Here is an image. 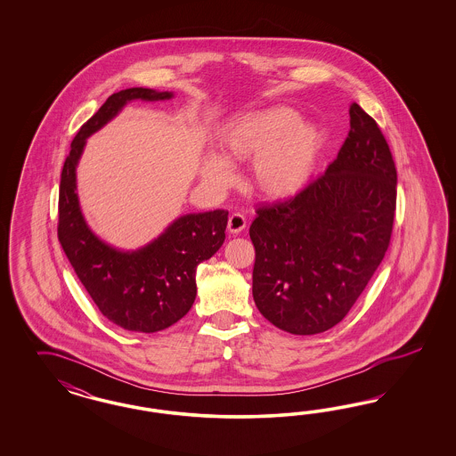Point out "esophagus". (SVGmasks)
<instances>
[{"instance_id":"obj_1","label":"esophagus","mask_w":456,"mask_h":456,"mask_svg":"<svg viewBox=\"0 0 456 456\" xmlns=\"http://www.w3.org/2000/svg\"><path fill=\"white\" fill-rule=\"evenodd\" d=\"M246 225H248V221H246L244 214H240V212H234V214L229 217V222H227V229H229L231 234L242 232V231L246 229Z\"/></svg>"}]
</instances>
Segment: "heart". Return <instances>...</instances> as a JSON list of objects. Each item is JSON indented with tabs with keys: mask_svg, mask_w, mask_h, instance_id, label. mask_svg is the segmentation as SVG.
<instances>
[{
	"mask_svg": "<svg viewBox=\"0 0 456 456\" xmlns=\"http://www.w3.org/2000/svg\"><path fill=\"white\" fill-rule=\"evenodd\" d=\"M222 152L235 162L254 160L252 182L259 192L282 199L299 192L309 182L321 151V130L299 120L288 107L250 111L222 132ZM206 179L225 185L232 167L219 155H210L204 167Z\"/></svg>",
	"mask_w": 456,
	"mask_h": 456,
	"instance_id": "1",
	"label": "heart"
}]
</instances>
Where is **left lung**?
<instances>
[{"instance_id": "obj_1", "label": "left lung", "mask_w": 456, "mask_h": 456, "mask_svg": "<svg viewBox=\"0 0 456 456\" xmlns=\"http://www.w3.org/2000/svg\"><path fill=\"white\" fill-rule=\"evenodd\" d=\"M336 160L284 202L257 208L252 296L290 334L345 319L387 254L396 210V167L381 128L356 102Z\"/></svg>"}]
</instances>
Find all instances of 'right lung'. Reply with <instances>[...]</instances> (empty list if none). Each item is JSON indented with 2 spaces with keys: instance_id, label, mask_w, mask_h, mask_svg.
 I'll return each instance as SVG.
<instances>
[{
  "instance_id": "1",
  "label": "right lung",
  "mask_w": 456,
  "mask_h": 456,
  "mask_svg": "<svg viewBox=\"0 0 456 456\" xmlns=\"http://www.w3.org/2000/svg\"><path fill=\"white\" fill-rule=\"evenodd\" d=\"M168 100L172 94L126 88L113 94L80 126L63 164L58 195V240L100 313L126 331L157 332L183 318L197 294L195 269L224 244V208L187 214L145 248L124 252L94 234L83 219L77 195V164L86 138L132 100Z\"/></svg>"
}]
</instances>
